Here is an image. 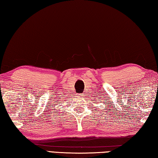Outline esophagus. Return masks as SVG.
<instances>
[{
  "label": "esophagus",
  "instance_id": "esophagus-1",
  "mask_svg": "<svg viewBox=\"0 0 158 158\" xmlns=\"http://www.w3.org/2000/svg\"><path fill=\"white\" fill-rule=\"evenodd\" d=\"M81 96H84V94H81Z\"/></svg>",
  "mask_w": 158,
  "mask_h": 158
}]
</instances>
